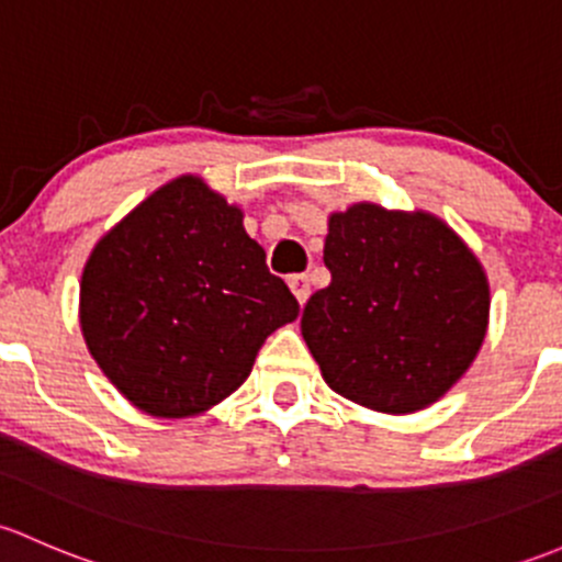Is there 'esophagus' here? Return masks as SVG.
Here are the masks:
<instances>
[{"label": "esophagus", "mask_w": 562, "mask_h": 562, "mask_svg": "<svg viewBox=\"0 0 562 562\" xmlns=\"http://www.w3.org/2000/svg\"><path fill=\"white\" fill-rule=\"evenodd\" d=\"M289 289L294 292V297H297V303L303 305L305 300L311 297V279L305 273H294L289 276Z\"/></svg>", "instance_id": "34e87169"}]
</instances>
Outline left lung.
I'll return each instance as SVG.
<instances>
[{"mask_svg": "<svg viewBox=\"0 0 562 562\" xmlns=\"http://www.w3.org/2000/svg\"><path fill=\"white\" fill-rule=\"evenodd\" d=\"M329 286L303 308V338L338 395L384 414L436 403L487 333L482 265L441 218L370 202L329 216Z\"/></svg>", "mask_w": 562, "mask_h": 562, "instance_id": "1", "label": "left lung"}]
</instances>
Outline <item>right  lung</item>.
Masks as SVG:
<instances>
[{"label":"right lung","instance_id":"right-lung-1","mask_svg":"<svg viewBox=\"0 0 562 562\" xmlns=\"http://www.w3.org/2000/svg\"><path fill=\"white\" fill-rule=\"evenodd\" d=\"M300 303L243 229L240 207L181 176L97 243L80 329L115 390L165 419L216 406Z\"/></svg>","mask_w":562,"mask_h":562}]
</instances>
